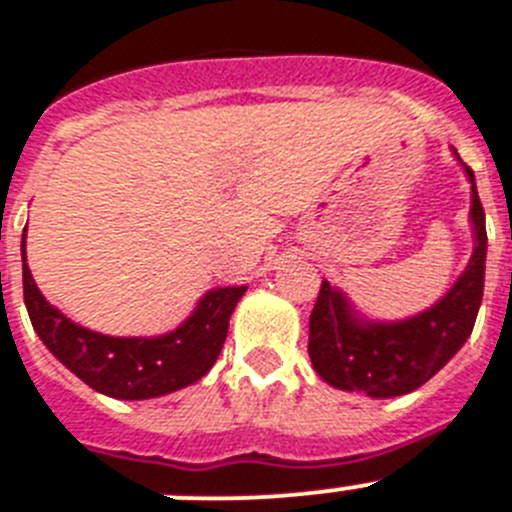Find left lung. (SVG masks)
Segmentation results:
<instances>
[{"mask_svg": "<svg viewBox=\"0 0 512 512\" xmlns=\"http://www.w3.org/2000/svg\"><path fill=\"white\" fill-rule=\"evenodd\" d=\"M470 180L472 256L442 299L406 320H368L342 289L322 281L309 314V358L322 381L340 391L393 398L416 391L459 353L472 335L485 289L487 231L475 172L459 159Z\"/></svg>", "mask_w": 512, "mask_h": 512, "instance_id": "8db88e82", "label": "left lung"}]
</instances>
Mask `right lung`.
Instances as JSON below:
<instances>
[{"label": "right lung", "instance_id": "add662e5", "mask_svg": "<svg viewBox=\"0 0 512 512\" xmlns=\"http://www.w3.org/2000/svg\"><path fill=\"white\" fill-rule=\"evenodd\" d=\"M27 225L22 233L25 307L45 348L103 396L144 401L192 386L215 365L228 335V320L248 287H215L198 299L175 330L152 337H111L68 320L42 297L27 266Z\"/></svg>", "mask_w": 512, "mask_h": 512}]
</instances>
